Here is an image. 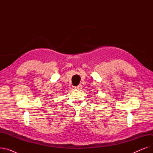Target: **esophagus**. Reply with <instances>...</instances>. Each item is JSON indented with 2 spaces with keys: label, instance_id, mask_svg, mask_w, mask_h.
<instances>
[{
  "label": "esophagus",
  "instance_id": "34e87169",
  "mask_svg": "<svg viewBox=\"0 0 153 153\" xmlns=\"http://www.w3.org/2000/svg\"><path fill=\"white\" fill-rule=\"evenodd\" d=\"M75 89H82V85H79L77 87H75Z\"/></svg>",
  "mask_w": 153,
  "mask_h": 153
}]
</instances>
